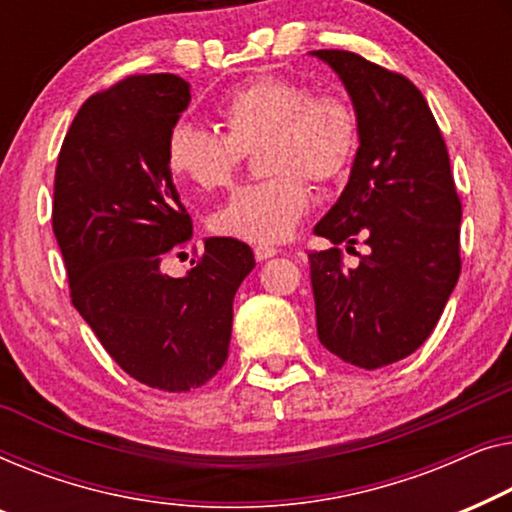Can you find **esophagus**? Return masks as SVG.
Wrapping results in <instances>:
<instances>
[{"instance_id": "obj_1", "label": "esophagus", "mask_w": 512, "mask_h": 512, "mask_svg": "<svg viewBox=\"0 0 512 512\" xmlns=\"http://www.w3.org/2000/svg\"><path fill=\"white\" fill-rule=\"evenodd\" d=\"M255 259L257 262H264V259H269V257H273V255H278V250L273 248V246H255Z\"/></svg>"}]
</instances>
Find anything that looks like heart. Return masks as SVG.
<instances>
[{"label": "heart", "mask_w": 512, "mask_h": 512, "mask_svg": "<svg viewBox=\"0 0 512 512\" xmlns=\"http://www.w3.org/2000/svg\"><path fill=\"white\" fill-rule=\"evenodd\" d=\"M225 132L181 120L169 129V174L197 190H218L257 149L264 181L239 187L211 215L225 239L273 246L294 232L311 208L315 185L348 176L359 146L357 113L336 92H311L297 78L264 74L241 83L218 104Z\"/></svg>", "instance_id": "heart-1"}]
</instances>
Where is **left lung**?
<instances>
[{"mask_svg":"<svg viewBox=\"0 0 512 512\" xmlns=\"http://www.w3.org/2000/svg\"><path fill=\"white\" fill-rule=\"evenodd\" d=\"M355 106L350 181L313 232L334 248L308 255L318 338L359 369H380L427 341L455 290L459 201L434 113L406 76L350 50H313ZM367 255L345 270L338 245Z\"/></svg>","mask_w":512,"mask_h":512,"instance_id":"obj_1","label":"left lung"}]
</instances>
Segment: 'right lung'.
I'll list each match as a JSON object with an SVG mask.
<instances>
[{
	"label": "right lung",
	"mask_w": 512,
	"mask_h": 512,
	"mask_svg": "<svg viewBox=\"0 0 512 512\" xmlns=\"http://www.w3.org/2000/svg\"><path fill=\"white\" fill-rule=\"evenodd\" d=\"M187 104L190 83L174 74L92 95L64 136L53 192L71 304L127 376L162 392H190L222 369L234 294L255 269L250 246L225 236L204 241L187 276L160 269L192 236L164 162Z\"/></svg>",
	"instance_id": "right-lung-1"
}]
</instances>
